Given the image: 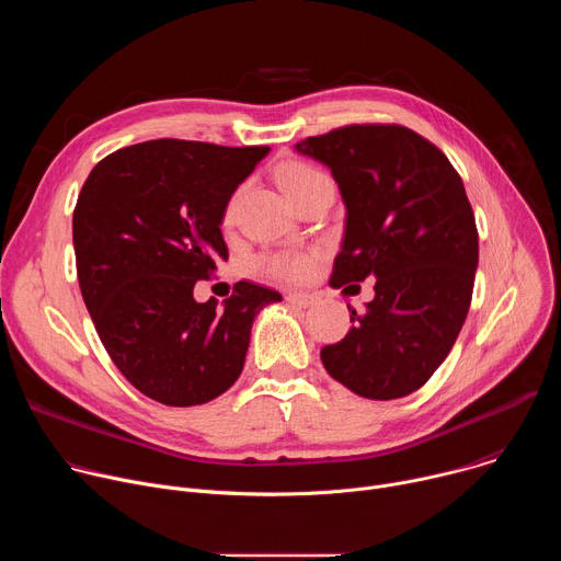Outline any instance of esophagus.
<instances>
[{
    "mask_svg": "<svg viewBox=\"0 0 561 561\" xmlns=\"http://www.w3.org/2000/svg\"><path fill=\"white\" fill-rule=\"evenodd\" d=\"M286 301H288V304H293V306H297V308H308V306H312V304L317 301V297H314V295H310V293L295 290V293H288Z\"/></svg>",
    "mask_w": 561,
    "mask_h": 561,
    "instance_id": "obj_1",
    "label": "esophagus"
}]
</instances>
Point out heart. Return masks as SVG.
I'll list each match as a JSON object with an SVG mask.
<instances>
[{
  "label": "heart",
  "mask_w": 561,
  "mask_h": 561,
  "mask_svg": "<svg viewBox=\"0 0 561 561\" xmlns=\"http://www.w3.org/2000/svg\"><path fill=\"white\" fill-rule=\"evenodd\" d=\"M327 178L324 173L314 171L312 167H306V164H288L279 171V184L286 193V197H293L295 193L304 191L306 186H310L312 182ZM234 204H237V197L230 199L228 208H226V219L232 217L234 213ZM312 266V257L306 255V253H275V255H266L257 262V268L271 277H277V279H286V282H297L301 277L308 275Z\"/></svg>",
  "instance_id": "1"
}]
</instances>
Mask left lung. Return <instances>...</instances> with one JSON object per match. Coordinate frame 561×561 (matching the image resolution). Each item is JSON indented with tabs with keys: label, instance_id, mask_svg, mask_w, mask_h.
Wrapping results in <instances>:
<instances>
[{
	"label": "left lung",
	"instance_id": "8db88e82",
	"mask_svg": "<svg viewBox=\"0 0 561 561\" xmlns=\"http://www.w3.org/2000/svg\"><path fill=\"white\" fill-rule=\"evenodd\" d=\"M331 169L346 206L331 284L375 277L366 312L322 348L333 379L366 399L422 388L468 314L479 239L463 182L448 157L404 126H344L295 144Z\"/></svg>",
	"mask_w": 561,
	"mask_h": 561
}]
</instances>
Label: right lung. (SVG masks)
Returning <instances> with one entry per match:
<instances>
[{"instance_id":"right-lung-1","label":"right lung","mask_w":561,"mask_h":561,"mask_svg":"<svg viewBox=\"0 0 561 561\" xmlns=\"http://www.w3.org/2000/svg\"><path fill=\"white\" fill-rule=\"evenodd\" d=\"M268 146L152 139L91 171L72 213L77 277L122 375L167 407H197L244 368L257 312L277 290L237 282L217 308L193 288L228 260L226 206Z\"/></svg>"}]
</instances>
